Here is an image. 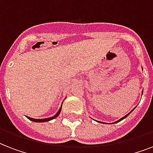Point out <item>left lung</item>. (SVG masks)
Returning a JSON list of instances; mask_svg holds the SVG:
<instances>
[{
	"mask_svg": "<svg viewBox=\"0 0 153 153\" xmlns=\"http://www.w3.org/2000/svg\"><path fill=\"white\" fill-rule=\"evenodd\" d=\"M142 94H143V91H142ZM134 109H135V108H134ZM133 110H131V111H130V112H129V113H128V114H126V116H124V117H121V119H120V120H118V121H115V122H114V124H115V123H117V122H119V121H122V120H123V119L126 118V117H128V115H129V114H131V113H132V112H133ZM98 121V122H100V123H103V124H105V123H104V122H102V121Z\"/></svg>",
	"mask_w": 153,
	"mask_h": 153,
	"instance_id": "1",
	"label": "left lung"
}]
</instances>
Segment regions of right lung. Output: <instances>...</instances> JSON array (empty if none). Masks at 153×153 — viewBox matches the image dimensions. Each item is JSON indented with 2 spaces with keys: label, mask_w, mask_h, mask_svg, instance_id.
I'll use <instances>...</instances> for the list:
<instances>
[{
  "label": "right lung",
  "mask_w": 153,
  "mask_h": 153,
  "mask_svg": "<svg viewBox=\"0 0 153 153\" xmlns=\"http://www.w3.org/2000/svg\"><path fill=\"white\" fill-rule=\"evenodd\" d=\"M61 109H62V106L60 107V109H59V111L56 113L55 115H54L53 117H48V118H43V119H35V118H32V117H29L27 116V118H28L30 121H34V122H45V121H51V120H53V119L56 118L59 115L60 112H61Z\"/></svg>",
  "instance_id": "right-lung-1"
}]
</instances>
